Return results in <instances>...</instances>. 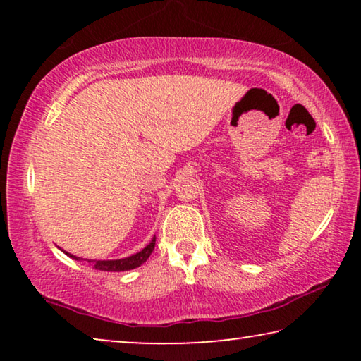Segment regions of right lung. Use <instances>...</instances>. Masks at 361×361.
Returning <instances> with one entry per match:
<instances>
[{"mask_svg":"<svg viewBox=\"0 0 361 361\" xmlns=\"http://www.w3.org/2000/svg\"><path fill=\"white\" fill-rule=\"evenodd\" d=\"M156 245V235L152 237V240L146 245L142 252H138L132 256H127V258H121V259H84V258H78V256L71 255L68 252H63L65 255H68L70 258L76 259V261H87L92 264L95 269L99 271H106V272H122V271H130V269H135L138 266H142L143 262L149 258L152 250H154Z\"/></svg>","mask_w":361,"mask_h":361,"instance_id":"right-lung-1","label":"right lung"}]
</instances>
